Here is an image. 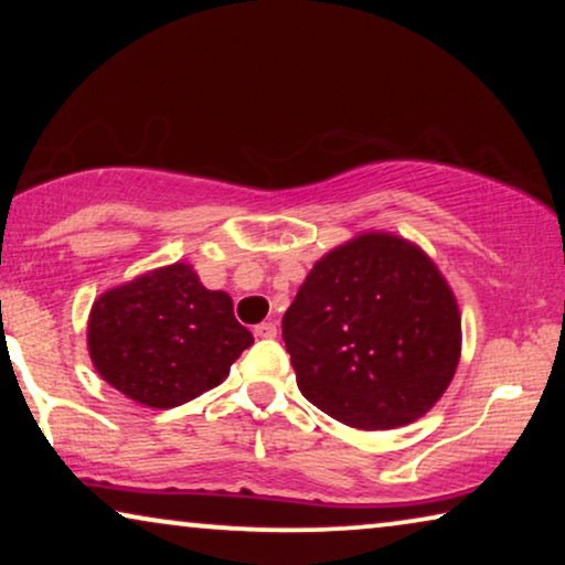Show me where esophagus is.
Returning <instances> with one entry per match:
<instances>
[{"label": "esophagus", "mask_w": 565, "mask_h": 565, "mask_svg": "<svg viewBox=\"0 0 565 565\" xmlns=\"http://www.w3.org/2000/svg\"><path fill=\"white\" fill-rule=\"evenodd\" d=\"M275 334H277V327L273 321H262L254 327V337H259V339H275Z\"/></svg>", "instance_id": "1"}]
</instances>
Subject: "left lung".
Returning a JSON list of instances; mask_svg holds the SVG:
<instances>
[{"label":"left lung","mask_w":565,"mask_h":565,"mask_svg":"<svg viewBox=\"0 0 565 565\" xmlns=\"http://www.w3.org/2000/svg\"><path fill=\"white\" fill-rule=\"evenodd\" d=\"M298 388L358 429L427 414L460 360V313L427 254L362 234L319 259L282 316Z\"/></svg>","instance_id":"8db88e82"}]
</instances>
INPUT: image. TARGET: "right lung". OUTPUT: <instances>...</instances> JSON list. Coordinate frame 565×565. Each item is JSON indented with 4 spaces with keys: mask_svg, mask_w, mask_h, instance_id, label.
<instances>
[{
    "mask_svg": "<svg viewBox=\"0 0 565 565\" xmlns=\"http://www.w3.org/2000/svg\"><path fill=\"white\" fill-rule=\"evenodd\" d=\"M87 339L97 373L151 408L188 404L215 388L254 344L226 292L207 290L182 262L99 296Z\"/></svg>",
    "mask_w": 565,
    "mask_h": 565,
    "instance_id": "obj_1",
    "label": "right lung"
}]
</instances>
